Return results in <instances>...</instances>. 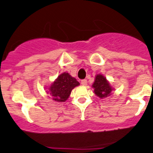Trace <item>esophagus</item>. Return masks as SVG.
Returning a JSON list of instances; mask_svg holds the SVG:
<instances>
[{
	"instance_id": "obj_1",
	"label": "esophagus",
	"mask_w": 153,
	"mask_h": 153,
	"mask_svg": "<svg viewBox=\"0 0 153 153\" xmlns=\"http://www.w3.org/2000/svg\"><path fill=\"white\" fill-rule=\"evenodd\" d=\"M81 84H82V85H84V86H85V85H87V80H81Z\"/></svg>"
}]
</instances>
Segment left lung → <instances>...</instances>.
<instances>
[{
  "mask_svg": "<svg viewBox=\"0 0 153 153\" xmlns=\"http://www.w3.org/2000/svg\"><path fill=\"white\" fill-rule=\"evenodd\" d=\"M92 87L94 89V92L95 94L101 99L109 97L113 89L109 82H108L106 78L101 74L97 75L96 76Z\"/></svg>",
  "mask_w": 153,
  "mask_h": 153,
  "instance_id": "obj_1",
  "label": "left lung"
}]
</instances>
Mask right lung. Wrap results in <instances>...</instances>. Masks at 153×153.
I'll return each mask as SVG.
<instances>
[{"label":"right lung","instance_id":"obj_1","mask_svg":"<svg viewBox=\"0 0 153 153\" xmlns=\"http://www.w3.org/2000/svg\"><path fill=\"white\" fill-rule=\"evenodd\" d=\"M79 85L76 79L65 72L59 75L51 85L48 93L52 95V99L56 102H64L68 99L72 89Z\"/></svg>","mask_w":153,"mask_h":153}]
</instances>
